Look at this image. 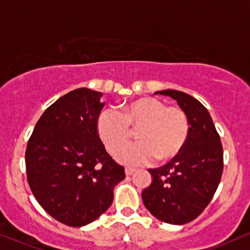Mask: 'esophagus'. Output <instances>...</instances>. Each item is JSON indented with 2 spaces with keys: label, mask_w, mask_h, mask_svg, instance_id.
Listing matches in <instances>:
<instances>
[{
  "label": "esophagus",
  "mask_w": 250,
  "mask_h": 250,
  "mask_svg": "<svg viewBox=\"0 0 250 250\" xmlns=\"http://www.w3.org/2000/svg\"><path fill=\"white\" fill-rule=\"evenodd\" d=\"M125 174H127V176H131V174H133L135 171V169H133V167H125Z\"/></svg>",
  "instance_id": "obj_1"
}]
</instances>
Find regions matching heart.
<instances>
[{"label":"heart","instance_id":"b5f03b06","mask_svg":"<svg viewBox=\"0 0 250 250\" xmlns=\"http://www.w3.org/2000/svg\"><path fill=\"white\" fill-rule=\"evenodd\" d=\"M140 127V143L129 144L116 151L120 163L136 167L156 158L169 159L185 146L190 131L186 114L178 107H167L155 98H142L127 104L122 112L107 108L100 113L96 129L102 143L114 152L131 136V128Z\"/></svg>","mask_w":250,"mask_h":250}]
</instances>
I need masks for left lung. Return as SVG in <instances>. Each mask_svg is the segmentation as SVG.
I'll use <instances>...</instances> for the list:
<instances>
[{
  "label": "left lung",
  "mask_w": 250,
  "mask_h": 250,
  "mask_svg": "<svg viewBox=\"0 0 250 250\" xmlns=\"http://www.w3.org/2000/svg\"><path fill=\"white\" fill-rule=\"evenodd\" d=\"M186 114L190 131L185 146L167 164L149 169L152 183L142 192L144 206L158 220L184 225L212 200L224 170V151L208 110L193 96L165 89Z\"/></svg>",
  "instance_id": "left-lung-1"
}]
</instances>
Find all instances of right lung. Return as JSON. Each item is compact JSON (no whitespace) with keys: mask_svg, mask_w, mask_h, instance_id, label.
Segmentation results:
<instances>
[{"mask_svg":"<svg viewBox=\"0 0 250 250\" xmlns=\"http://www.w3.org/2000/svg\"><path fill=\"white\" fill-rule=\"evenodd\" d=\"M101 92L71 91L43 113L25 151L26 178L36 200L62 224L81 227L112 205L125 169L108 155L96 123Z\"/></svg>","mask_w":250,"mask_h":250,"instance_id":"obj_1","label":"right lung"}]
</instances>
